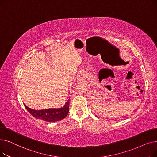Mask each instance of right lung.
Instances as JSON below:
<instances>
[{
  "label": "right lung",
  "mask_w": 157,
  "mask_h": 157,
  "mask_svg": "<svg viewBox=\"0 0 157 157\" xmlns=\"http://www.w3.org/2000/svg\"><path fill=\"white\" fill-rule=\"evenodd\" d=\"M25 107L32 116L37 119L49 122L57 121L63 120L67 116L69 111V100L65 103L63 108L59 109L34 110L28 108L26 105H25Z\"/></svg>",
  "instance_id": "obj_1"
}]
</instances>
